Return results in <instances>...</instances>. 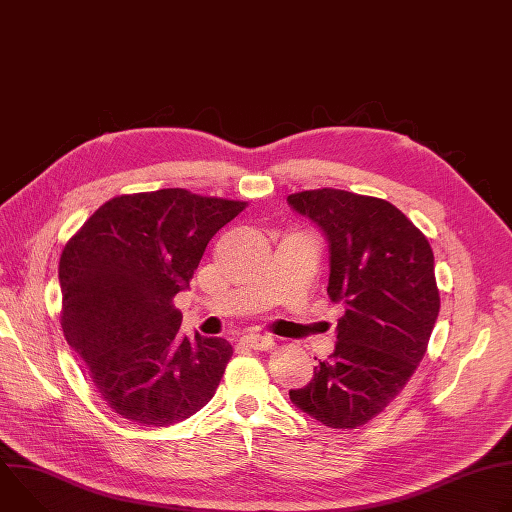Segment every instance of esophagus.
<instances>
[{
    "mask_svg": "<svg viewBox=\"0 0 512 512\" xmlns=\"http://www.w3.org/2000/svg\"><path fill=\"white\" fill-rule=\"evenodd\" d=\"M241 344L253 350H273L275 340L271 336H261V334H247L241 338Z\"/></svg>",
    "mask_w": 512,
    "mask_h": 512,
    "instance_id": "esophagus-1",
    "label": "esophagus"
}]
</instances>
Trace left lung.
I'll return each instance as SVG.
<instances>
[{
	"instance_id": "obj_1",
	"label": "left lung",
	"mask_w": 512,
	"mask_h": 512,
	"mask_svg": "<svg viewBox=\"0 0 512 512\" xmlns=\"http://www.w3.org/2000/svg\"><path fill=\"white\" fill-rule=\"evenodd\" d=\"M330 245L328 296L344 306L336 348L289 399L328 427H358L407 385L440 314L433 251L391 202L322 188L287 196Z\"/></svg>"
}]
</instances>
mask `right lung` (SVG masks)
<instances>
[{"label": "right lung", "mask_w": 512, "mask_h": 512, "mask_svg": "<svg viewBox=\"0 0 512 512\" xmlns=\"http://www.w3.org/2000/svg\"><path fill=\"white\" fill-rule=\"evenodd\" d=\"M245 206L184 188L117 196L66 243L60 324L121 417L166 427L212 399L233 346L182 336L172 300L188 287L208 241Z\"/></svg>", "instance_id": "right-lung-1"}]
</instances>
